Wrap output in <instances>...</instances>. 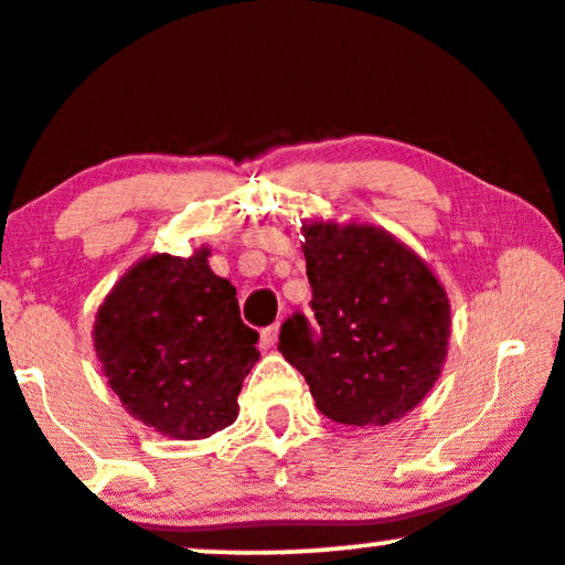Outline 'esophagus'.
<instances>
[{"label": "esophagus", "mask_w": 565, "mask_h": 565, "mask_svg": "<svg viewBox=\"0 0 565 565\" xmlns=\"http://www.w3.org/2000/svg\"><path fill=\"white\" fill-rule=\"evenodd\" d=\"M277 335H280V324L264 327L262 330V348H271L277 343Z\"/></svg>", "instance_id": "obj_1"}]
</instances>
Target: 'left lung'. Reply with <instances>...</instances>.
I'll use <instances>...</instances> for the list:
<instances>
[{
	"label": "left lung",
	"instance_id": "1",
	"mask_svg": "<svg viewBox=\"0 0 565 565\" xmlns=\"http://www.w3.org/2000/svg\"><path fill=\"white\" fill-rule=\"evenodd\" d=\"M303 238L315 319H285L277 348L327 419L385 427L440 377L448 296L427 264L380 227L315 222Z\"/></svg>",
	"mask_w": 565,
	"mask_h": 565
}]
</instances>
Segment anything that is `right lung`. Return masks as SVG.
Masks as SVG:
<instances>
[{"label": "right lung", "mask_w": 565, "mask_h": 565, "mask_svg": "<svg viewBox=\"0 0 565 565\" xmlns=\"http://www.w3.org/2000/svg\"><path fill=\"white\" fill-rule=\"evenodd\" d=\"M201 248L136 264L99 306L96 356L138 422L199 440L238 416L243 380L259 359V332L243 324L235 288Z\"/></svg>", "instance_id": "obj_1"}]
</instances>
